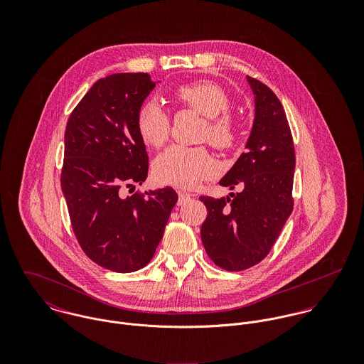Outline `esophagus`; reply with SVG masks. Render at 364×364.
I'll return each instance as SVG.
<instances>
[{
  "label": "esophagus",
  "instance_id": "obj_1",
  "mask_svg": "<svg viewBox=\"0 0 364 364\" xmlns=\"http://www.w3.org/2000/svg\"><path fill=\"white\" fill-rule=\"evenodd\" d=\"M192 196H195V195H192V193H188V192H179V205H182V203H185L188 199H191Z\"/></svg>",
  "mask_w": 364,
  "mask_h": 364
}]
</instances>
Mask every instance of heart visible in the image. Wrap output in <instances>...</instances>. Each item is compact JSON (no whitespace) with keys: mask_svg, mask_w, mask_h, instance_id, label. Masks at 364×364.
I'll use <instances>...</instances> for the list:
<instances>
[{"mask_svg":"<svg viewBox=\"0 0 364 364\" xmlns=\"http://www.w3.org/2000/svg\"><path fill=\"white\" fill-rule=\"evenodd\" d=\"M173 100L202 114V139L221 151H230L240 144V123L228 112L231 98L218 84L202 80L178 87ZM136 129L150 147L162 146L171 133V117L156 104L146 101L137 109ZM217 162L206 147H185L173 144L156 156L153 172L156 181L165 185L189 189L213 176Z\"/></svg>","mask_w":364,"mask_h":364,"instance_id":"heart-1","label":"heart"}]
</instances>
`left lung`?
Here are the masks:
<instances>
[{"label": "left lung", "instance_id": "8db88e82", "mask_svg": "<svg viewBox=\"0 0 364 364\" xmlns=\"http://www.w3.org/2000/svg\"><path fill=\"white\" fill-rule=\"evenodd\" d=\"M255 95V120L242 153L220 181L242 186L231 198L199 199L208 208L200 235L210 259L228 272L264 259L293 211L296 154L284 107L259 80L248 77Z\"/></svg>", "mask_w": 364, "mask_h": 364}]
</instances>
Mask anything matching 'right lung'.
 Masks as SVG:
<instances>
[{
  "mask_svg": "<svg viewBox=\"0 0 364 364\" xmlns=\"http://www.w3.org/2000/svg\"><path fill=\"white\" fill-rule=\"evenodd\" d=\"M154 85L147 73L101 78L65 126L60 182L74 235L90 259L117 273L151 260L178 202L169 186L124 196L149 175L136 113Z\"/></svg>",
  "mask_w": 364,
  "mask_h": 364,
  "instance_id": "obj_1",
  "label": "right lung"
}]
</instances>
